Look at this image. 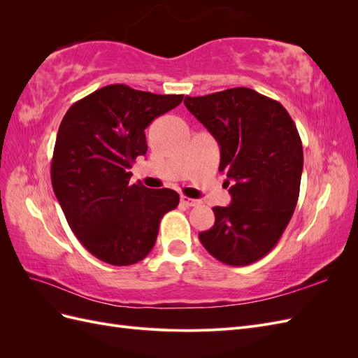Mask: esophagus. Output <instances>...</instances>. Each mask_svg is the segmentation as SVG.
I'll list each match as a JSON object with an SVG mask.
<instances>
[{
    "label": "esophagus",
    "instance_id": "obj_1",
    "mask_svg": "<svg viewBox=\"0 0 358 358\" xmlns=\"http://www.w3.org/2000/svg\"><path fill=\"white\" fill-rule=\"evenodd\" d=\"M180 203L188 206V208H191V206H197L200 201L199 200H194V199H189L187 196H180Z\"/></svg>",
    "mask_w": 358,
    "mask_h": 358
}]
</instances>
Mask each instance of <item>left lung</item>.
<instances>
[{
  "mask_svg": "<svg viewBox=\"0 0 358 358\" xmlns=\"http://www.w3.org/2000/svg\"><path fill=\"white\" fill-rule=\"evenodd\" d=\"M183 103L218 142L220 171L233 183L231 204L215 206V224L199 239L224 264H252L275 248L296 209L303 170L296 124L282 104L249 88Z\"/></svg>",
  "mask_w": 358,
  "mask_h": 358,
  "instance_id": "1",
  "label": "left lung"
}]
</instances>
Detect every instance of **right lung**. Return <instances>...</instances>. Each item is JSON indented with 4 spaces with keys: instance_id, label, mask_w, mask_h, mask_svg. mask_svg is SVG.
Returning <instances> with one entry per match:
<instances>
[{
    "instance_id": "obj_1",
    "label": "right lung",
    "mask_w": 358,
    "mask_h": 358,
    "mask_svg": "<svg viewBox=\"0 0 358 358\" xmlns=\"http://www.w3.org/2000/svg\"><path fill=\"white\" fill-rule=\"evenodd\" d=\"M182 100L116 83L76 101L62 117L52 187L71 231L107 264L142 262L155 245L161 218L179 204L176 191L129 182V169L146 154L148 125Z\"/></svg>"
}]
</instances>
